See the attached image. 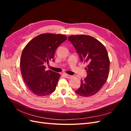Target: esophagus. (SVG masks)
I'll use <instances>...</instances> for the list:
<instances>
[{
	"label": "esophagus",
	"instance_id": "esophagus-1",
	"mask_svg": "<svg viewBox=\"0 0 131 131\" xmlns=\"http://www.w3.org/2000/svg\"><path fill=\"white\" fill-rule=\"evenodd\" d=\"M64 76H65L67 78H68V79H70V78H72V76H71V75H68V74H64Z\"/></svg>",
	"mask_w": 131,
	"mask_h": 131
}]
</instances>
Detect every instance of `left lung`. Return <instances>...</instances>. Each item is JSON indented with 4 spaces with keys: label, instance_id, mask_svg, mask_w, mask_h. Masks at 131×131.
<instances>
[{
    "label": "left lung",
    "instance_id": "8db88e82",
    "mask_svg": "<svg viewBox=\"0 0 131 131\" xmlns=\"http://www.w3.org/2000/svg\"><path fill=\"white\" fill-rule=\"evenodd\" d=\"M68 40L76 49L81 61L87 64L88 75L81 80L80 87L75 92L82 97L92 96L102 89L109 76L110 60L106 49L90 35H70Z\"/></svg>",
    "mask_w": 131,
    "mask_h": 131
}]
</instances>
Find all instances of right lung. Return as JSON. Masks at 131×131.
Masks as SVG:
<instances>
[{
  "instance_id": "1",
  "label": "right lung",
  "mask_w": 131,
  "mask_h": 131,
  "mask_svg": "<svg viewBox=\"0 0 131 131\" xmlns=\"http://www.w3.org/2000/svg\"><path fill=\"white\" fill-rule=\"evenodd\" d=\"M63 34H41L27 43L22 51L20 59L23 80L28 89L38 96H46L56 90L61 75L46 70L45 63L54 62L57 47L67 40Z\"/></svg>"
}]
</instances>
